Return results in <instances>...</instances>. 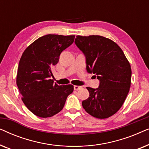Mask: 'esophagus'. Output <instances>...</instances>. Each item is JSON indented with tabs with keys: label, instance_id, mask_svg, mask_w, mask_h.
<instances>
[{
	"label": "esophagus",
	"instance_id": "obj_1",
	"mask_svg": "<svg viewBox=\"0 0 149 149\" xmlns=\"http://www.w3.org/2000/svg\"><path fill=\"white\" fill-rule=\"evenodd\" d=\"M81 88H82V86H78V85H74V90H79V89H81Z\"/></svg>",
	"mask_w": 149,
	"mask_h": 149
}]
</instances>
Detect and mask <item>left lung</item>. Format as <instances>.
Segmentation results:
<instances>
[{
  "instance_id": "left-lung-1",
  "label": "left lung",
  "mask_w": 149,
  "mask_h": 149,
  "mask_svg": "<svg viewBox=\"0 0 149 149\" xmlns=\"http://www.w3.org/2000/svg\"><path fill=\"white\" fill-rule=\"evenodd\" d=\"M74 42L85 55L87 72L100 81L97 88L87 87L89 96L82 102L83 109L97 119L109 118L121 109L130 91V62L120 47L104 36L78 35Z\"/></svg>"
}]
</instances>
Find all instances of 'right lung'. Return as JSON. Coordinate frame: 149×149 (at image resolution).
Instances as JSON below:
<instances>
[{"label": "right lung", "mask_w": 149, "mask_h": 149, "mask_svg": "<svg viewBox=\"0 0 149 149\" xmlns=\"http://www.w3.org/2000/svg\"><path fill=\"white\" fill-rule=\"evenodd\" d=\"M74 35L47 34L24 51L20 58L16 83L26 107L39 117H51L62 111L72 85L54 83L52 69L60 54L73 43Z\"/></svg>", "instance_id": "right-lung-1"}]
</instances>
